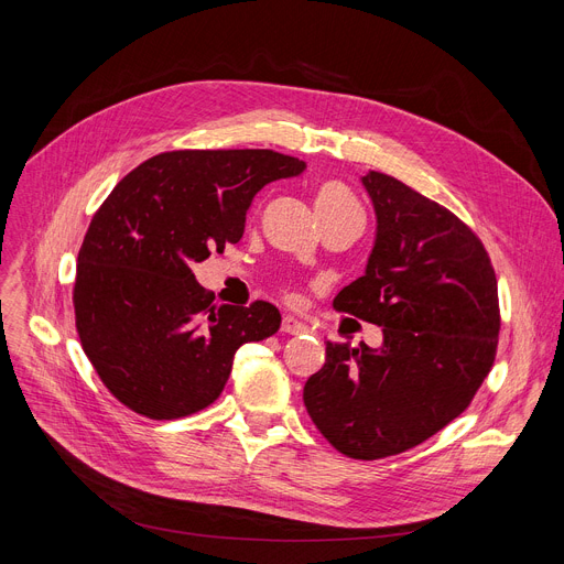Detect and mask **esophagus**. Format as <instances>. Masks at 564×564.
<instances>
[{
    "instance_id": "obj_1",
    "label": "esophagus",
    "mask_w": 564,
    "mask_h": 564,
    "mask_svg": "<svg viewBox=\"0 0 564 564\" xmlns=\"http://www.w3.org/2000/svg\"><path fill=\"white\" fill-rule=\"evenodd\" d=\"M307 328H305V324L301 318H296V316H284L282 318V333H286V335H301V333H305Z\"/></svg>"
}]
</instances>
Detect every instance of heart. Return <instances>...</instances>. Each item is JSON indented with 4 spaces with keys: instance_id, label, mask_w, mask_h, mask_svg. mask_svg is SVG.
Instances as JSON below:
<instances>
[{
    "instance_id": "1",
    "label": "heart",
    "mask_w": 564,
    "mask_h": 564,
    "mask_svg": "<svg viewBox=\"0 0 564 564\" xmlns=\"http://www.w3.org/2000/svg\"><path fill=\"white\" fill-rule=\"evenodd\" d=\"M346 208H360L356 195L348 191V187L341 181H324L316 191V210L321 220H326L330 216H337V213Z\"/></svg>"
}]
</instances>
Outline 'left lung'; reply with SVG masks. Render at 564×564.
Masks as SVG:
<instances>
[{"mask_svg": "<svg viewBox=\"0 0 564 564\" xmlns=\"http://www.w3.org/2000/svg\"><path fill=\"white\" fill-rule=\"evenodd\" d=\"M377 243L333 307L383 328V346L328 341L303 399L351 459L406 452L459 417L496 360L500 305L489 252L452 210L369 172Z\"/></svg>", "mask_w": 564, "mask_h": 564, "instance_id": "8db88e82", "label": "left lung"}]
</instances>
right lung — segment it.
Segmentation results:
<instances>
[{
	"instance_id": "right-lung-1",
	"label": "right lung",
	"mask_w": 564,
	"mask_h": 564,
	"mask_svg": "<svg viewBox=\"0 0 564 564\" xmlns=\"http://www.w3.org/2000/svg\"><path fill=\"white\" fill-rule=\"evenodd\" d=\"M305 163L271 149H181L126 174L77 254L75 328L105 388L151 420L216 401L243 344L280 328L265 301L216 305L191 265L225 252L265 183Z\"/></svg>"
}]
</instances>
